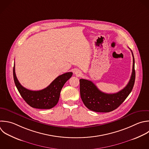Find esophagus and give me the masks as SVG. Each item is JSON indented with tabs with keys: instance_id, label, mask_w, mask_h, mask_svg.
<instances>
[{
	"instance_id": "1",
	"label": "esophagus",
	"mask_w": 149,
	"mask_h": 149,
	"mask_svg": "<svg viewBox=\"0 0 149 149\" xmlns=\"http://www.w3.org/2000/svg\"><path fill=\"white\" fill-rule=\"evenodd\" d=\"M75 74L77 76H80L81 75V72L80 70H76L74 72Z\"/></svg>"
}]
</instances>
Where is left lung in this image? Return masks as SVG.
<instances>
[{"label": "left lung", "mask_w": 149, "mask_h": 149, "mask_svg": "<svg viewBox=\"0 0 149 149\" xmlns=\"http://www.w3.org/2000/svg\"><path fill=\"white\" fill-rule=\"evenodd\" d=\"M131 51V50H130ZM133 56V68L130 80L122 90L116 93L107 94L101 91L91 81L80 79L81 98L90 110L98 112H109L116 109L127 97L132 90L135 80L134 59Z\"/></svg>", "instance_id": "obj_1"}]
</instances>
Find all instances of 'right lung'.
I'll list each match as a JSON object with an SVG mask.
<instances>
[{
  "label": "right lung",
  "instance_id": "obj_1",
  "mask_svg": "<svg viewBox=\"0 0 149 149\" xmlns=\"http://www.w3.org/2000/svg\"><path fill=\"white\" fill-rule=\"evenodd\" d=\"M72 74V72L65 73L57 77L44 89L32 91L21 85L16 75L15 64L13 67L14 81L21 96L30 106L38 109H51L55 107L59 101L61 91L63 85Z\"/></svg>",
  "mask_w": 149,
  "mask_h": 149
}]
</instances>
